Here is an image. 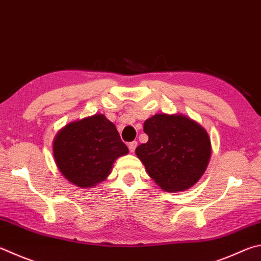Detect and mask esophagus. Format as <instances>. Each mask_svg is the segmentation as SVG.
<instances>
[{
    "label": "esophagus",
    "instance_id": "1",
    "mask_svg": "<svg viewBox=\"0 0 261 261\" xmlns=\"http://www.w3.org/2000/svg\"><path fill=\"white\" fill-rule=\"evenodd\" d=\"M137 145H138V144H137V141H131V143H129V149H130L131 153H134Z\"/></svg>",
    "mask_w": 261,
    "mask_h": 261
}]
</instances>
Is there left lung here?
I'll list each match as a JSON object with an SVG mask.
<instances>
[{
    "label": "left lung",
    "mask_w": 261,
    "mask_h": 261,
    "mask_svg": "<svg viewBox=\"0 0 261 261\" xmlns=\"http://www.w3.org/2000/svg\"><path fill=\"white\" fill-rule=\"evenodd\" d=\"M148 141L136 148L147 173L163 191L179 192L202 177L211 156L207 132L184 115L156 114L144 123Z\"/></svg>",
    "instance_id": "obj_1"
}]
</instances>
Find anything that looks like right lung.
I'll return each mask as SVG.
<instances>
[{
    "label": "right lung",
    "mask_w": 261,
    "mask_h": 261,
    "mask_svg": "<svg viewBox=\"0 0 261 261\" xmlns=\"http://www.w3.org/2000/svg\"><path fill=\"white\" fill-rule=\"evenodd\" d=\"M127 151L115 125L101 114L69 123L54 141L57 167L66 179L83 188L105 180L114 161Z\"/></svg>",
    "instance_id": "obj_1"
}]
</instances>
